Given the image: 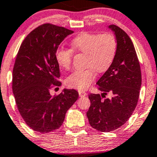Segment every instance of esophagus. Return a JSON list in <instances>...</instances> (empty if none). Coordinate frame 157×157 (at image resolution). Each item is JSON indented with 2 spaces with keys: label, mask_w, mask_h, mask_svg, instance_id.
Listing matches in <instances>:
<instances>
[{
  "label": "esophagus",
  "mask_w": 157,
  "mask_h": 157,
  "mask_svg": "<svg viewBox=\"0 0 157 157\" xmlns=\"http://www.w3.org/2000/svg\"><path fill=\"white\" fill-rule=\"evenodd\" d=\"M87 95V93L86 92L84 91H79V95H80V97H84L86 96V95Z\"/></svg>",
  "instance_id": "esophagus-1"
}]
</instances>
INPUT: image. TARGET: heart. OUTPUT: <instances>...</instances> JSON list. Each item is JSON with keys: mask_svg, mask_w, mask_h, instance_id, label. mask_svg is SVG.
I'll list each match as a JSON object with an SVG mask.
<instances>
[{"mask_svg": "<svg viewBox=\"0 0 157 157\" xmlns=\"http://www.w3.org/2000/svg\"><path fill=\"white\" fill-rule=\"evenodd\" d=\"M71 47V49H58L56 59L61 67L67 70L71 67L73 51L85 54L86 68L75 71L66 79L68 86L84 90L95 80V71L103 73L110 67L117 52L118 43L117 37L111 33L83 32L72 40Z\"/></svg>", "mask_w": 157, "mask_h": 157, "instance_id": "obj_1", "label": "heart"}]
</instances>
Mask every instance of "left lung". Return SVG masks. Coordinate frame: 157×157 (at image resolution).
<instances>
[{
	"instance_id": "8db88e82",
	"label": "left lung",
	"mask_w": 157,
	"mask_h": 157,
	"mask_svg": "<svg viewBox=\"0 0 157 157\" xmlns=\"http://www.w3.org/2000/svg\"><path fill=\"white\" fill-rule=\"evenodd\" d=\"M118 43L113 63L96 84L103 93L90 94L91 105L86 112L90 124L100 132L120 128L132 114L139 98L141 73L136 52L128 34L115 25L108 26ZM108 93L112 98L105 97Z\"/></svg>"
}]
</instances>
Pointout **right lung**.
Here are the masks:
<instances>
[{"label":"right lung","mask_w":157,"mask_h":157,"mask_svg":"<svg viewBox=\"0 0 157 157\" xmlns=\"http://www.w3.org/2000/svg\"><path fill=\"white\" fill-rule=\"evenodd\" d=\"M64 27L46 23L31 31L19 47L13 70L12 88L16 106L26 124L40 133L60 128L65 113L78 98L75 90L65 89L52 96L59 86V65L56 51L69 34Z\"/></svg>","instance_id":"1"}]
</instances>
